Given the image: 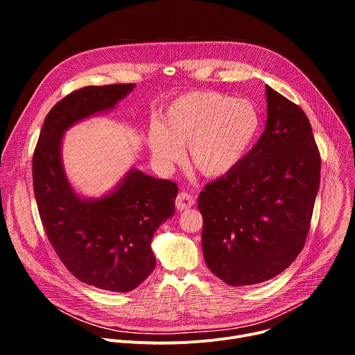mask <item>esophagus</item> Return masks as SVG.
<instances>
[{"mask_svg": "<svg viewBox=\"0 0 355 355\" xmlns=\"http://www.w3.org/2000/svg\"><path fill=\"white\" fill-rule=\"evenodd\" d=\"M193 204H195V200H193L192 195H189L188 192H180L175 199V207L178 211L189 209Z\"/></svg>", "mask_w": 355, "mask_h": 355, "instance_id": "esophagus-1", "label": "esophagus"}]
</instances>
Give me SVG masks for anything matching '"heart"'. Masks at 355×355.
I'll return each mask as SVG.
<instances>
[{
	"label": "heart",
	"instance_id": "1",
	"mask_svg": "<svg viewBox=\"0 0 355 355\" xmlns=\"http://www.w3.org/2000/svg\"><path fill=\"white\" fill-rule=\"evenodd\" d=\"M259 130L260 115L250 99L193 91L175 98L148 128L147 146L166 171L182 159L187 146L188 164L200 175L219 178L241 163Z\"/></svg>",
	"mask_w": 355,
	"mask_h": 355
}]
</instances>
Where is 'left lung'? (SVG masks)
Masks as SVG:
<instances>
[{
	"instance_id": "obj_1",
	"label": "left lung",
	"mask_w": 355,
	"mask_h": 355,
	"mask_svg": "<svg viewBox=\"0 0 355 355\" xmlns=\"http://www.w3.org/2000/svg\"><path fill=\"white\" fill-rule=\"evenodd\" d=\"M266 103L256 146L198 198L205 263L232 286L264 282L293 263L320 184V155L305 112L270 85Z\"/></svg>"
}]
</instances>
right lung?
<instances>
[{
  "instance_id": "obj_1",
  "label": "right lung",
  "mask_w": 355,
  "mask_h": 355,
  "mask_svg": "<svg viewBox=\"0 0 355 355\" xmlns=\"http://www.w3.org/2000/svg\"><path fill=\"white\" fill-rule=\"evenodd\" d=\"M136 84L84 87L47 114L32 160L33 191L46 234L81 282L112 292L139 286L156 267L155 232L174 216L178 187L132 167L104 195L84 196L63 164L66 130L114 111Z\"/></svg>"
}]
</instances>
